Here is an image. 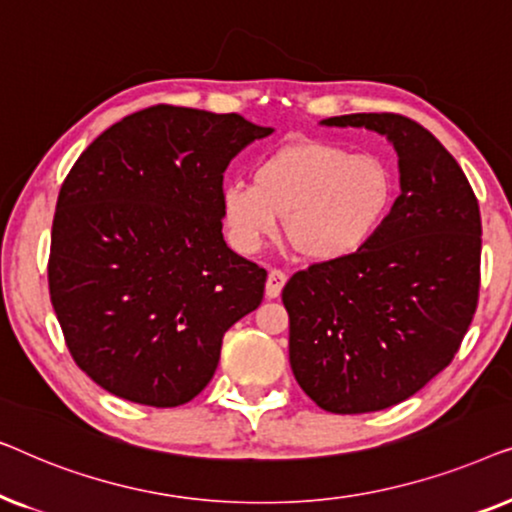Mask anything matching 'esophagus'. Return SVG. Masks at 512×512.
<instances>
[{
	"label": "esophagus",
	"instance_id": "esophagus-1",
	"mask_svg": "<svg viewBox=\"0 0 512 512\" xmlns=\"http://www.w3.org/2000/svg\"><path fill=\"white\" fill-rule=\"evenodd\" d=\"M284 284H286V275H284V272L277 270V268H272V270L268 272V284H265V296H268V298H277L279 293H282Z\"/></svg>",
	"mask_w": 512,
	"mask_h": 512
}]
</instances>
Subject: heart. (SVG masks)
I'll return each mask as SVG.
<instances>
[{
	"mask_svg": "<svg viewBox=\"0 0 512 512\" xmlns=\"http://www.w3.org/2000/svg\"><path fill=\"white\" fill-rule=\"evenodd\" d=\"M394 174L373 153L328 142H293L263 156L254 184L228 181L221 212L230 240L254 254L279 233L307 261H340L361 251L387 221Z\"/></svg>",
	"mask_w": 512,
	"mask_h": 512,
	"instance_id": "heart-1",
	"label": "heart"
}]
</instances>
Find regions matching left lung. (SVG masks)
Listing matches in <instances>:
<instances>
[{"mask_svg":"<svg viewBox=\"0 0 512 512\" xmlns=\"http://www.w3.org/2000/svg\"><path fill=\"white\" fill-rule=\"evenodd\" d=\"M394 144L401 195L373 240L286 282L289 361L319 408L361 415L417 394L450 366L480 291L482 223L466 174L443 144L401 114L321 121Z\"/></svg>","mask_w":512,"mask_h":512,"instance_id":"obj_1","label":"left lung"}]
</instances>
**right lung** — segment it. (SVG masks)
<instances>
[{"label":"right lung","mask_w":512,"mask_h":512,"mask_svg":"<svg viewBox=\"0 0 512 512\" xmlns=\"http://www.w3.org/2000/svg\"><path fill=\"white\" fill-rule=\"evenodd\" d=\"M272 128L156 104L104 130L60 188L48 291L69 354L125 401L177 408L219 366L223 333L268 272L223 240L230 160Z\"/></svg>","instance_id":"obj_1"}]
</instances>
